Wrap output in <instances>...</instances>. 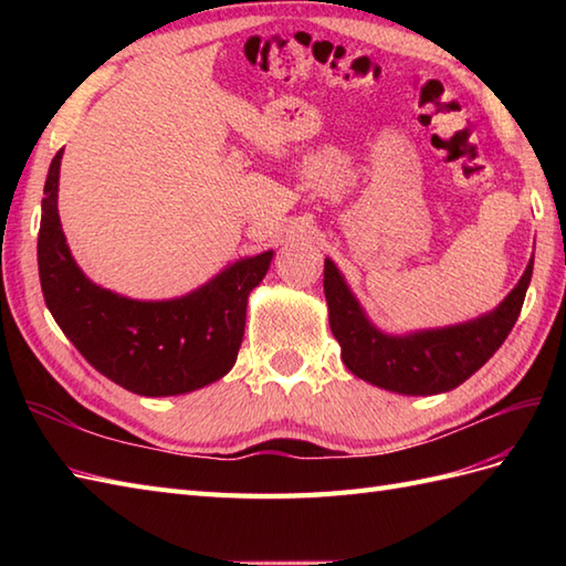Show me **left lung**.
I'll return each instance as SVG.
<instances>
[{
	"mask_svg": "<svg viewBox=\"0 0 566 566\" xmlns=\"http://www.w3.org/2000/svg\"><path fill=\"white\" fill-rule=\"evenodd\" d=\"M531 276L533 260L494 314L464 326L406 338H391L371 326L331 260L323 268V292L328 298L331 331L340 345V357L355 377L389 391L430 396L460 387L499 350L521 316Z\"/></svg>",
	"mask_w": 566,
	"mask_h": 566,
	"instance_id": "8db88e82",
	"label": "left lung"
}]
</instances>
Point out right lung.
Wrapping results in <instances>:
<instances>
[{"label":"right lung","mask_w":566,"mask_h":566,"mask_svg":"<svg viewBox=\"0 0 566 566\" xmlns=\"http://www.w3.org/2000/svg\"><path fill=\"white\" fill-rule=\"evenodd\" d=\"M63 150L45 179L39 274L45 304L87 363L140 396L207 387L235 365L248 294L268 274L272 252L235 262L207 286L175 302H134L92 284L72 260L57 216Z\"/></svg>","instance_id":"right-lung-1"}]
</instances>
